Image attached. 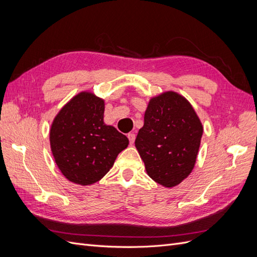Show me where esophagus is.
Segmentation results:
<instances>
[{"instance_id": "1", "label": "esophagus", "mask_w": 257, "mask_h": 257, "mask_svg": "<svg viewBox=\"0 0 257 257\" xmlns=\"http://www.w3.org/2000/svg\"><path fill=\"white\" fill-rule=\"evenodd\" d=\"M127 137H128V141H130V144L133 145L134 142H135V138H136V135L134 133H130L127 134Z\"/></svg>"}]
</instances>
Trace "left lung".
Wrapping results in <instances>:
<instances>
[{
    "label": "left lung",
    "mask_w": 257,
    "mask_h": 257,
    "mask_svg": "<svg viewBox=\"0 0 257 257\" xmlns=\"http://www.w3.org/2000/svg\"><path fill=\"white\" fill-rule=\"evenodd\" d=\"M201 136L203 125L192 105L168 91L150 99L135 146L149 177L173 188L192 173Z\"/></svg>",
    "instance_id": "8db88e82"
}]
</instances>
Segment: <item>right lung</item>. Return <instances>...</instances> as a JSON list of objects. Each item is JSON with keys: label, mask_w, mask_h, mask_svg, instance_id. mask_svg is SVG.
Here are the masks:
<instances>
[{"label": "right lung", "mask_w": 257, "mask_h": 257, "mask_svg": "<svg viewBox=\"0 0 257 257\" xmlns=\"http://www.w3.org/2000/svg\"><path fill=\"white\" fill-rule=\"evenodd\" d=\"M105 103L91 92H81L62 108L50 128L52 155L71 182L89 185L112 167L128 139L104 123Z\"/></svg>", "instance_id": "obj_1"}]
</instances>
